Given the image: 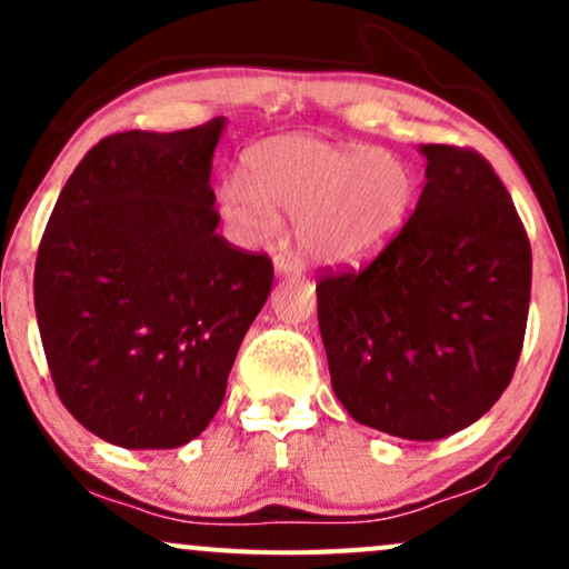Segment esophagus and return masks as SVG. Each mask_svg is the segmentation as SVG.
<instances>
[{
	"mask_svg": "<svg viewBox=\"0 0 569 569\" xmlns=\"http://www.w3.org/2000/svg\"><path fill=\"white\" fill-rule=\"evenodd\" d=\"M276 270L280 276H299V272H302V264H299V259L293 257V253L280 251L276 253Z\"/></svg>",
	"mask_w": 569,
	"mask_h": 569,
	"instance_id": "34e87169",
	"label": "esophagus"
}]
</instances>
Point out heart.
Wrapping results in <instances>:
<instances>
[{"label":"heart","instance_id":"heart-1","mask_svg":"<svg viewBox=\"0 0 569 569\" xmlns=\"http://www.w3.org/2000/svg\"><path fill=\"white\" fill-rule=\"evenodd\" d=\"M240 178L219 189L221 217L246 243H262L278 217L297 219L312 262L345 267L390 243L409 211L415 179L393 152L278 136L243 154Z\"/></svg>","mask_w":569,"mask_h":569}]
</instances>
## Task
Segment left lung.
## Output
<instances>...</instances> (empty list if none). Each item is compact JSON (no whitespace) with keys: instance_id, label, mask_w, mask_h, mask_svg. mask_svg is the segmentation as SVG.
Instances as JSON below:
<instances>
[{"instance_id":"1","label":"left lung","mask_w":569,"mask_h":569,"mask_svg":"<svg viewBox=\"0 0 569 569\" xmlns=\"http://www.w3.org/2000/svg\"><path fill=\"white\" fill-rule=\"evenodd\" d=\"M415 213L363 267L318 278L331 388L352 420L433 441L511 382L530 312L532 248L506 184L471 147L426 143Z\"/></svg>"}]
</instances>
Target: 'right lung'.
Instances as JSON below:
<instances>
[{
  "label": "right lung",
  "instance_id": "add662e5",
  "mask_svg": "<svg viewBox=\"0 0 569 569\" xmlns=\"http://www.w3.org/2000/svg\"><path fill=\"white\" fill-rule=\"evenodd\" d=\"M221 128L101 139L39 243L34 307L58 398L117 447L173 449L206 430L272 289V259L217 232Z\"/></svg>",
  "mask_w": 569,
  "mask_h": 569
}]
</instances>
